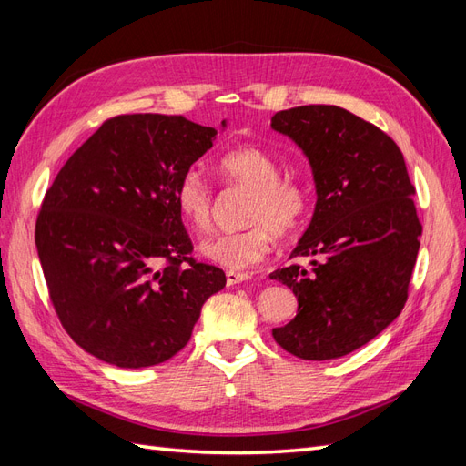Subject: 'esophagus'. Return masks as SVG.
<instances>
[{
	"instance_id": "obj_1",
	"label": "esophagus",
	"mask_w": 466,
	"mask_h": 466,
	"mask_svg": "<svg viewBox=\"0 0 466 466\" xmlns=\"http://www.w3.org/2000/svg\"><path fill=\"white\" fill-rule=\"evenodd\" d=\"M225 278H228V286H235V284H243V281L250 279L252 276L245 274V272H233V270H229L228 274H225Z\"/></svg>"
}]
</instances>
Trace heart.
Instances as JSON below:
<instances>
[{
    "label": "heart",
    "mask_w": 466,
    "mask_h": 466,
    "mask_svg": "<svg viewBox=\"0 0 466 466\" xmlns=\"http://www.w3.org/2000/svg\"><path fill=\"white\" fill-rule=\"evenodd\" d=\"M219 173L233 187L252 190L245 223L250 228L235 233H219L200 245L202 257L229 270H248L266 258L274 235L288 237L303 223L309 194L303 182L279 177L281 168L270 153L245 146L225 153ZM175 200L192 229L208 231L214 221V188L200 167H188L180 175Z\"/></svg>",
    "instance_id": "heart-1"
}]
</instances>
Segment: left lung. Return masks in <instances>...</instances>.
Instances as JSON below:
<instances>
[{
    "instance_id": "1",
    "label": "left lung",
    "mask_w": 466,
    "mask_h": 466,
    "mask_svg": "<svg viewBox=\"0 0 466 466\" xmlns=\"http://www.w3.org/2000/svg\"><path fill=\"white\" fill-rule=\"evenodd\" d=\"M270 126L305 153L317 188L313 219L291 252L311 266L270 274L298 298V315L272 336L301 360L342 358L406 303L421 235L416 190L399 146L346 108L295 106Z\"/></svg>"
}]
</instances>
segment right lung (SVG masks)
Here are the masks:
<instances>
[{
	"instance_id": "1",
	"label": "right lung",
	"mask_w": 466,
	"mask_h": 466,
	"mask_svg": "<svg viewBox=\"0 0 466 466\" xmlns=\"http://www.w3.org/2000/svg\"><path fill=\"white\" fill-rule=\"evenodd\" d=\"M216 134L185 116H115L46 190L38 258L62 327L87 354L124 370L171 360L225 288L223 270L190 257L175 200Z\"/></svg>"
}]
</instances>
